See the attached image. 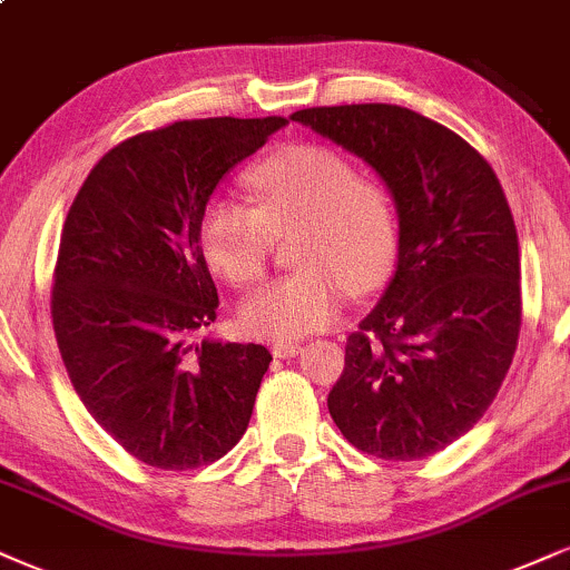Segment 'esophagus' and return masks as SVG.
Masks as SVG:
<instances>
[{
	"mask_svg": "<svg viewBox=\"0 0 570 570\" xmlns=\"http://www.w3.org/2000/svg\"><path fill=\"white\" fill-rule=\"evenodd\" d=\"M304 346L301 343H274L272 346V354L277 356V360H293V356H298Z\"/></svg>",
	"mask_w": 570,
	"mask_h": 570,
	"instance_id": "esophagus-1",
	"label": "esophagus"
}]
</instances>
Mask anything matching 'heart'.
<instances>
[{
	"instance_id": "1",
	"label": "heart",
	"mask_w": 570,
	"mask_h": 570,
	"mask_svg": "<svg viewBox=\"0 0 570 570\" xmlns=\"http://www.w3.org/2000/svg\"><path fill=\"white\" fill-rule=\"evenodd\" d=\"M253 208L210 200L200 216V250L232 287L264 272L272 243L291 240L298 272L243 298L237 327L248 338L293 343L327 327L343 308V287L367 296L391 277L399 253L393 200L377 181L322 145H291L248 174Z\"/></svg>"
}]
</instances>
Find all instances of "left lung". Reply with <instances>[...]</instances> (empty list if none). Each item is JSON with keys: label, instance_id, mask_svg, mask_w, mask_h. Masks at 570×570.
I'll list each match as a JSON object with an SVG mask.
<instances>
[{"label": "left lung", "instance_id": "obj_1", "mask_svg": "<svg viewBox=\"0 0 570 570\" xmlns=\"http://www.w3.org/2000/svg\"><path fill=\"white\" fill-rule=\"evenodd\" d=\"M291 121L362 158L399 219L393 277L348 335L327 410L362 452L431 456L483 417L521 333V250L500 179L452 129L399 105L306 108Z\"/></svg>", "mask_w": 570, "mask_h": 570}]
</instances>
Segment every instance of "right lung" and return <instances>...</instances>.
Instances as JSON below:
<instances>
[{"label": "right lung", "mask_w": 570, "mask_h": 570, "mask_svg": "<svg viewBox=\"0 0 570 570\" xmlns=\"http://www.w3.org/2000/svg\"><path fill=\"white\" fill-rule=\"evenodd\" d=\"M285 118H203L126 139L68 210L52 291L62 362L87 412L153 468L219 460L243 439L272 354L195 341L219 296L200 216Z\"/></svg>", "instance_id": "obj_1"}]
</instances>
